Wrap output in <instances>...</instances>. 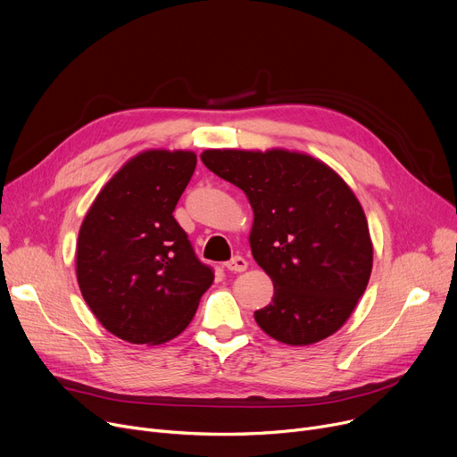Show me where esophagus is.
I'll return each mask as SVG.
<instances>
[{"mask_svg": "<svg viewBox=\"0 0 457 457\" xmlns=\"http://www.w3.org/2000/svg\"><path fill=\"white\" fill-rule=\"evenodd\" d=\"M229 271H233V273H238V271H245L246 268H248V261L245 259V257H240V255H235L231 261H228L226 264H224Z\"/></svg>", "mask_w": 457, "mask_h": 457, "instance_id": "1", "label": "esophagus"}]
</instances>
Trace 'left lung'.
Instances as JSON below:
<instances>
[{"mask_svg": "<svg viewBox=\"0 0 457 457\" xmlns=\"http://www.w3.org/2000/svg\"><path fill=\"white\" fill-rule=\"evenodd\" d=\"M200 158L252 204V253L273 281L271 303L253 314L257 325L288 345L337 332L373 266L368 220L345 181L287 150H205Z\"/></svg>", "mask_w": 457, "mask_h": 457, "instance_id": "left-lung-1", "label": "left lung"}]
</instances>
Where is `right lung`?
Returning <instances> with one entry per match:
<instances>
[{
  "label": "right lung",
  "mask_w": 457,
  "mask_h": 457,
  "mask_svg": "<svg viewBox=\"0 0 457 457\" xmlns=\"http://www.w3.org/2000/svg\"><path fill=\"white\" fill-rule=\"evenodd\" d=\"M195 167L193 152H143L108 181L80 226L82 297L120 340H172L215 279L172 215Z\"/></svg>",
  "instance_id": "right-lung-1"
}]
</instances>
